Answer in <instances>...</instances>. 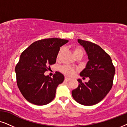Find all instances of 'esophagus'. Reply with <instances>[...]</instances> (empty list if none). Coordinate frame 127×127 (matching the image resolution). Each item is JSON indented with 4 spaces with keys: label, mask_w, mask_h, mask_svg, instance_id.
I'll use <instances>...</instances> for the list:
<instances>
[{
    "label": "esophagus",
    "mask_w": 127,
    "mask_h": 127,
    "mask_svg": "<svg viewBox=\"0 0 127 127\" xmlns=\"http://www.w3.org/2000/svg\"><path fill=\"white\" fill-rule=\"evenodd\" d=\"M70 80H71L70 78H67V77L65 78V81H70Z\"/></svg>",
    "instance_id": "obj_1"
}]
</instances>
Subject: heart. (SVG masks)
Returning a JSON list of instances; mask_svg holds the SVG:
<instances>
[{
    "instance_id": "1",
    "label": "heart",
    "mask_w": 127,
    "mask_h": 127,
    "mask_svg": "<svg viewBox=\"0 0 127 127\" xmlns=\"http://www.w3.org/2000/svg\"><path fill=\"white\" fill-rule=\"evenodd\" d=\"M63 48H61L59 51L57 53V59H59V57L62 53L63 52ZM72 53L74 56V57H76L78 56H81L82 57V56L84 55V51L82 50V49L81 48H79V47H75V48H73L72 49ZM60 71L63 73L65 75L67 76H72L73 75L76 71V70L75 68H72V67L67 66V65H65V66H63L60 68Z\"/></svg>"
}]
</instances>
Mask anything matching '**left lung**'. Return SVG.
<instances>
[{"instance_id": "8db88e82", "label": "left lung", "mask_w": 127, "mask_h": 127, "mask_svg": "<svg viewBox=\"0 0 127 127\" xmlns=\"http://www.w3.org/2000/svg\"><path fill=\"white\" fill-rule=\"evenodd\" d=\"M78 42L85 49L89 59L80 75L89 79L84 83L78 79V87L72 91V96L79 104L94 105L103 99L112 88L115 67L110 56L99 45L82 39Z\"/></svg>"}]
</instances>
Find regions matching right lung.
Wrapping results in <instances>:
<instances>
[{
	"label": "right lung",
	"mask_w": 127,
	"mask_h": 127,
	"mask_svg": "<svg viewBox=\"0 0 127 127\" xmlns=\"http://www.w3.org/2000/svg\"><path fill=\"white\" fill-rule=\"evenodd\" d=\"M68 42L56 38L44 39L33 42L21 53L15 71L17 84L27 101L42 106L53 100L57 86L64 77L57 71L52 78L44 73L56 62L60 47Z\"/></svg>",
	"instance_id": "right-lung-1"
}]
</instances>
